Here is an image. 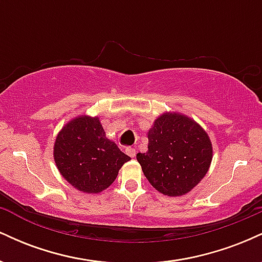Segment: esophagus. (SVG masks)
Returning <instances> with one entry per match:
<instances>
[{"label":"esophagus","mask_w":262,"mask_h":262,"mask_svg":"<svg viewBox=\"0 0 262 262\" xmlns=\"http://www.w3.org/2000/svg\"><path fill=\"white\" fill-rule=\"evenodd\" d=\"M125 152H127V154L130 156V158H134V156H135V149L134 148H127V149H125Z\"/></svg>","instance_id":"obj_1"}]
</instances>
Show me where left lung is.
<instances>
[{"label":"left lung","instance_id":"1","mask_svg":"<svg viewBox=\"0 0 262 262\" xmlns=\"http://www.w3.org/2000/svg\"><path fill=\"white\" fill-rule=\"evenodd\" d=\"M148 151L137 160L148 181L165 196L188 193L206 176L213 149L208 134L181 113H162L148 132Z\"/></svg>","mask_w":262,"mask_h":262}]
</instances>
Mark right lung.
<instances>
[{"instance_id":"obj_1","label":"right lung","mask_w":262,"mask_h":262,"mask_svg":"<svg viewBox=\"0 0 262 262\" xmlns=\"http://www.w3.org/2000/svg\"><path fill=\"white\" fill-rule=\"evenodd\" d=\"M54 160L71 186L85 193H100L112 185L130 158L107 139L98 117L79 116L59 132Z\"/></svg>"}]
</instances>
